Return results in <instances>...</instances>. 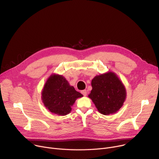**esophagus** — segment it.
I'll return each instance as SVG.
<instances>
[{"label": "esophagus", "mask_w": 159, "mask_h": 159, "mask_svg": "<svg viewBox=\"0 0 159 159\" xmlns=\"http://www.w3.org/2000/svg\"><path fill=\"white\" fill-rule=\"evenodd\" d=\"M81 92V93H82L84 96H86V95H87V92H86V90H82Z\"/></svg>", "instance_id": "1"}]
</instances>
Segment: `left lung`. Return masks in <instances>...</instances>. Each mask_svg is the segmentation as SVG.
I'll return each instance as SVG.
<instances>
[{"instance_id": "obj_1", "label": "left lung", "mask_w": 159, "mask_h": 159, "mask_svg": "<svg viewBox=\"0 0 159 159\" xmlns=\"http://www.w3.org/2000/svg\"><path fill=\"white\" fill-rule=\"evenodd\" d=\"M92 90L89 95L98 112L103 115L117 112L126 98L125 86L117 75L109 71L92 80Z\"/></svg>"}]
</instances>
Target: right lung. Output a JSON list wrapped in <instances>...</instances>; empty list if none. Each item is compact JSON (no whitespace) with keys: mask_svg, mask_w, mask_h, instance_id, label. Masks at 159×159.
I'll use <instances>...</instances> for the list:
<instances>
[{"mask_svg":"<svg viewBox=\"0 0 159 159\" xmlns=\"http://www.w3.org/2000/svg\"><path fill=\"white\" fill-rule=\"evenodd\" d=\"M83 96L63 76L57 74H52L48 77L42 92V100L45 107L59 116L70 113L76 99Z\"/></svg>","mask_w":159,"mask_h":159,"instance_id":"obj_1","label":"right lung"}]
</instances>
